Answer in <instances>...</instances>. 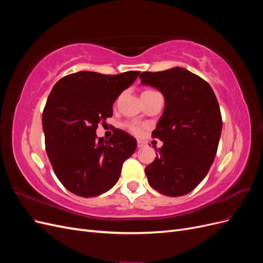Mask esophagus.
<instances>
[{
    "instance_id": "obj_1",
    "label": "esophagus",
    "mask_w": 263,
    "mask_h": 263,
    "mask_svg": "<svg viewBox=\"0 0 263 263\" xmlns=\"http://www.w3.org/2000/svg\"><path fill=\"white\" fill-rule=\"evenodd\" d=\"M145 146H146V144H145L144 141H141V140L137 141V147L138 148H142V147H145Z\"/></svg>"
}]
</instances>
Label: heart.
I'll return each mask as SVG.
<instances>
[{"mask_svg": "<svg viewBox=\"0 0 263 263\" xmlns=\"http://www.w3.org/2000/svg\"><path fill=\"white\" fill-rule=\"evenodd\" d=\"M126 127L129 129L130 133H133L135 135H139L142 130V127L137 123H128V124H126Z\"/></svg>", "mask_w": 263, "mask_h": 263, "instance_id": "obj_1", "label": "heart"}]
</instances>
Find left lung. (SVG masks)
I'll list each match as a JSON object with an SVG mask.
<instances>
[{
	"mask_svg": "<svg viewBox=\"0 0 263 263\" xmlns=\"http://www.w3.org/2000/svg\"><path fill=\"white\" fill-rule=\"evenodd\" d=\"M141 84L164 97V109L153 136L163 141L145 172L150 186L182 196L206 177L217 153L222 121L216 97L202 78L180 67L142 72Z\"/></svg>",
	"mask_w": 263,
	"mask_h": 263,
	"instance_id": "left-lung-1",
	"label": "left lung"
}]
</instances>
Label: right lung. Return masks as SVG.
I'll return each instance as SVG.
<instances>
[{"label":"right lung","instance_id":"obj_1","mask_svg":"<svg viewBox=\"0 0 263 263\" xmlns=\"http://www.w3.org/2000/svg\"><path fill=\"white\" fill-rule=\"evenodd\" d=\"M139 74L80 71L53 85L43 112L46 151L54 174L73 194L92 197L107 192L136 150V139L126 132L116 129L104 140L97 137V128L113 115L114 102Z\"/></svg>","mask_w":263,"mask_h":263}]
</instances>
